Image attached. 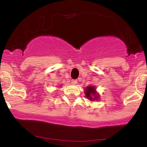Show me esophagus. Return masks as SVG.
<instances>
[{
    "label": "esophagus",
    "instance_id": "esophagus-1",
    "mask_svg": "<svg viewBox=\"0 0 147 147\" xmlns=\"http://www.w3.org/2000/svg\"><path fill=\"white\" fill-rule=\"evenodd\" d=\"M71 83H72V85H76V84L78 83V80H72L71 81Z\"/></svg>",
    "mask_w": 147,
    "mask_h": 147
}]
</instances>
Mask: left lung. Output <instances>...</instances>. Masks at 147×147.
<instances>
[{"label":"left lung","instance_id":"8db88e82","mask_svg":"<svg viewBox=\"0 0 147 147\" xmlns=\"http://www.w3.org/2000/svg\"><path fill=\"white\" fill-rule=\"evenodd\" d=\"M85 97L88 98L89 100L94 101V100H98L99 99V94L97 92L96 88L95 86H88L85 88Z\"/></svg>","mask_w":147,"mask_h":147}]
</instances>
